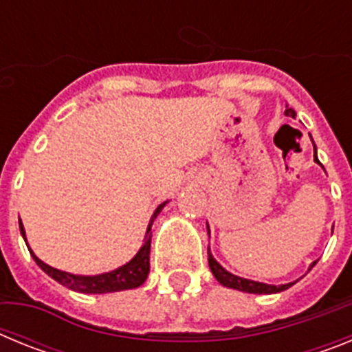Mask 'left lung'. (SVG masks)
<instances>
[{"instance_id": "8db88e82", "label": "left lung", "mask_w": 352, "mask_h": 352, "mask_svg": "<svg viewBox=\"0 0 352 352\" xmlns=\"http://www.w3.org/2000/svg\"><path fill=\"white\" fill-rule=\"evenodd\" d=\"M285 116H291V118L296 116L294 109L285 107ZM314 162H317V164L321 166V162H319V158H317V153H316V144H314ZM208 236H210V227H208ZM316 263L317 261H314V263L310 264L309 270H312L314 266H316ZM208 264H210V270L211 273H213L214 278H217L219 284H222L223 287L236 289V291H241V292H250V294H275V292L285 291V289H289L291 285H294L298 282L296 280V282H289V284L273 285V284H264V282L248 280V278H243V276L232 275L231 272H227V270L223 268L222 264L217 263V259H214L213 254L210 252V247H208Z\"/></svg>"}]
</instances>
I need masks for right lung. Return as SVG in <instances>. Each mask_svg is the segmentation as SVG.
I'll return each mask as SVG.
<instances>
[{
    "label": "right lung",
    "instance_id": "obj_1",
    "mask_svg": "<svg viewBox=\"0 0 352 352\" xmlns=\"http://www.w3.org/2000/svg\"><path fill=\"white\" fill-rule=\"evenodd\" d=\"M169 203L158 204L155 213L151 214L149 219L148 229H146L144 243L139 248V252L126 264L120 266V268L113 270V272L100 273V275H74V273L61 272V270H56L49 264H45L43 261H40L38 257L33 254V250L28 245L26 239V231H24L23 222L19 220V229H21V234H23L24 241H26L28 248H30L31 257L35 259V263L38 264L43 272L47 273L51 278H54L56 282H60L65 287L72 289L76 292H84V294H105V292H116V291H126V289H135L139 285H142L148 278L149 273V247H151V226H153L157 214L164 210V206Z\"/></svg>",
    "mask_w": 352,
    "mask_h": 352
}]
</instances>
